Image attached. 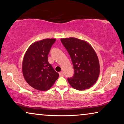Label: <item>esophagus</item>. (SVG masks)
<instances>
[{
    "mask_svg": "<svg viewBox=\"0 0 124 124\" xmlns=\"http://www.w3.org/2000/svg\"><path fill=\"white\" fill-rule=\"evenodd\" d=\"M59 76H60V77H62V76H64V73L62 72H59Z\"/></svg>",
    "mask_w": 124,
    "mask_h": 124,
    "instance_id": "obj_1",
    "label": "esophagus"
}]
</instances>
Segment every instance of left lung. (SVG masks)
Here are the masks:
<instances>
[{
	"instance_id": "obj_1",
	"label": "left lung",
	"mask_w": 124,
	"mask_h": 124,
	"mask_svg": "<svg viewBox=\"0 0 124 124\" xmlns=\"http://www.w3.org/2000/svg\"><path fill=\"white\" fill-rule=\"evenodd\" d=\"M60 40L70 55L74 68V76L68 78L69 84L78 90L89 89L100 73L99 59L94 48L87 42L76 38Z\"/></svg>"
}]
</instances>
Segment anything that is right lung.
Masks as SVG:
<instances>
[{
  "label": "right lung",
  "mask_w": 124,
  "mask_h": 124,
  "mask_svg": "<svg viewBox=\"0 0 124 124\" xmlns=\"http://www.w3.org/2000/svg\"><path fill=\"white\" fill-rule=\"evenodd\" d=\"M56 39H45L32 43L25 53L23 73L27 83L39 91H47L53 86L59 74L48 62V55Z\"/></svg>",
  "instance_id": "add662e5"
}]
</instances>
